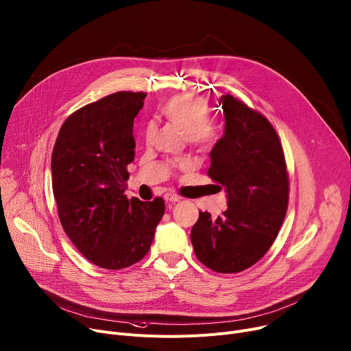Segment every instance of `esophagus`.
<instances>
[{"label":"esophagus","mask_w":351,"mask_h":351,"mask_svg":"<svg viewBox=\"0 0 351 351\" xmlns=\"http://www.w3.org/2000/svg\"><path fill=\"white\" fill-rule=\"evenodd\" d=\"M165 200L167 202H172V203H175V202H179L180 200V196L179 195H176V193H172V192H169V193H165Z\"/></svg>","instance_id":"34e87169"}]
</instances>
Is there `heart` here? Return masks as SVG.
I'll return each mask as SVG.
<instances>
[{"mask_svg":"<svg viewBox=\"0 0 351 351\" xmlns=\"http://www.w3.org/2000/svg\"><path fill=\"white\" fill-rule=\"evenodd\" d=\"M158 114L168 123L182 128L189 144L199 149H210L220 138V125L210 117L208 101L199 96H175L159 106ZM155 128L149 124L145 130V141L151 143ZM179 168L191 167V160L184 159L178 163Z\"/></svg>","mask_w":351,"mask_h":351,"instance_id":"b5f03b06","label":"heart"}]
</instances>
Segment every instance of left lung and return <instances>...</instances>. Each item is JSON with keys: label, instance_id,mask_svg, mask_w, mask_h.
<instances>
[{"label": "left lung", "instance_id": "8db88e82", "mask_svg": "<svg viewBox=\"0 0 351 351\" xmlns=\"http://www.w3.org/2000/svg\"><path fill=\"white\" fill-rule=\"evenodd\" d=\"M226 131L210 152L208 176L227 191V208L213 219L199 213L191 240L197 260L220 274L258 263L274 244L289 202L285 154L265 115L221 96Z\"/></svg>", "mask_w": 351, "mask_h": 351}]
</instances>
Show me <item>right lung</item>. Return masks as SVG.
<instances>
[{
    "label": "right lung",
    "instance_id": "1",
    "mask_svg": "<svg viewBox=\"0 0 351 351\" xmlns=\"http://www.w3.org/2000/svg\"><path fill=\"white\" fill-rule=\"evenodd\" d=\"M147 93L117 91L70 114L52 151V189L60 224L97 267L123 269L148 254L165 202L125 195L134 160V119Z\"/></svg>",
    "mask_w": 351,
    "mask_h": 351
}]
</instances>
